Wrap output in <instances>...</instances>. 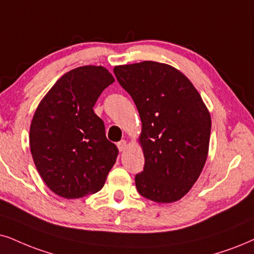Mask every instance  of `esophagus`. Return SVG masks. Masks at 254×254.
<instances>
[{
    "label": "esophagus",
    "instance_id": "esophagus-1",
    "mask_svg": "<svg viewBox=\"0 0 254 254\" xmlns=\"http://www.w3.org/2000/svg\"><path fill=\"white\" fill-rule=\"evenodd\" d=\"M117 146H118V150L121 151V152H123V151H125L127 150V140H121V142H118L117 143Z\"/></svg>",
    "mask_w": 254,
    "mask_h": 254
}]
</instances>
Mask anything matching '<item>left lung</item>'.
I'll return each instance as SVG.
<instances>
[{
    "mask_svg": "<svg viewBox=\"0 0 254 254\" xmlns=\"http://www.w3.org/2000/svg\"><path fill=\"white\" fill-rule=\"evenodd\" d=\"M115 75L132 97L142 121L144 170L140 195L173 203L190 191L207 158L211 116L190 79L169 64L144 61L118 65Z\"/></svg>",
    "mask_w": 254,
    "mask_h": 254,
    "instance_id": "1",
    "label": "left lung"
}]
</instances>
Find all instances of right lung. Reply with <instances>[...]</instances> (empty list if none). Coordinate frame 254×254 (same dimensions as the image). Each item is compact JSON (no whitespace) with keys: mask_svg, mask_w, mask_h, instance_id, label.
Instances as JSON below:
<instances>
[{"mask_svg":"<svg viewBox=\"0 0 254 254\" xmlns=\"http://www.w3.org/2000/svg\"><path fill=\"white\" fill-rule=\"evenodd\" d=\"M115 78L104 66L64 73L44 96L30 124L35 166L54 193L76 199L103 188L118 149L107 139L94 105Z\"/></svg>","mask_w":254,"mask_h":254,"instance_id":"1","label":"right lung"}]
</instances>
